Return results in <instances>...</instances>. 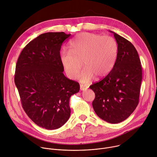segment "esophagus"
<instances>
[{"instance_id":"obj_1","label":"esophagus","mask_w":157,"mask_h":157,"mask_svg":"<svg viewBox=\"0 0 157 157\" xmlns=\"http://www.w3.org/2000/svg\"><path fill=\"white\" fill-rule=\"evenodd\" d=\"M88 89V86H85V85H80V90L81 91H85Z\"/></svg>"}]
</instances>
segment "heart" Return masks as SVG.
I'll use <instances>...</instances> for the list:
<instances>
[{
  "instance_id": "obj_1",
  "label": "heart",
  "mask_w": 157,
  "mask_h": 157,
  "mask_svg": "<svg viewBox=\"0 0 157 157\" xmlns=\"http://www.w3.org/2000/svg\"><path fill=\"white\" fill-rule=\"evenodd\" d=\"M118 51V44L113 37L84 33L71 42V50L61 51L60 61L70 79L76 78L82 63L84 69L78 79L81 82L88 83L94 76L101 78L110 73L117 60Z\"/></svg>"
}]
</instances>
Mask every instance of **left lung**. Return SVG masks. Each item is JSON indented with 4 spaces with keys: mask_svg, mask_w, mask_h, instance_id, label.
Wrapping results in <instances>:
<instances>
[{
    "mask_svg": "<svg viewBox=\"0 0 157 157\" xmlns=\"http://www.w3.org/2000/svg\"><path fill=\"white\" fill-rule=\"evenodd\" d=\"M113 33L118 44L117 60L110 73L90 86L95 93L93 107L96 115L108 123H120L136 109L142 79L138 52L130 41Z\"/></svg>",
    "mask_w": 157,
    "mask_h": 157,
    "instance_id": "left-lung-1",
    "label": "left lung"
}]
</instances>
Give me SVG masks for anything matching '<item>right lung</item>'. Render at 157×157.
<instances>
[{"label": "right lung", "instance_id": "right-lung-1", "mask_svg": "<svg viewBox=\"0 0 157 157\" xmlns=\"http://www.w3.org/2000/svg\"><path fill=\"white\" fill-rule=\"evenodd\" d=\"M71 34L46 33L39 35L22 51L14 81L24 110L37 125L56 130L71 115L70 97L79 91L78 82L63 74L60 50Z\"/></svg>", "mask_w": 157, "mask_h": 157}]
</instances>
